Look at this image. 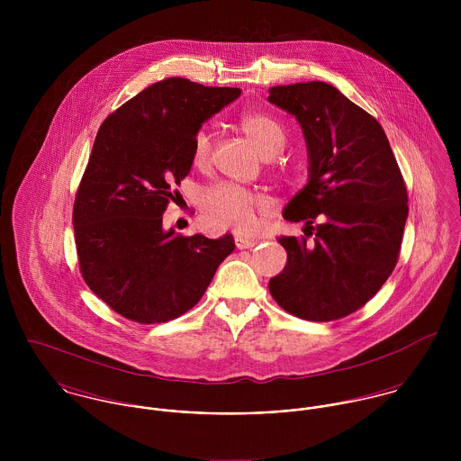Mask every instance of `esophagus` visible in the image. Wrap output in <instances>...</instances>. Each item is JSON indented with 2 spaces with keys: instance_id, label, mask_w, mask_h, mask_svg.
Returning <instances> with one entry per match:
<instances>
[{
  "instance_id": "1",
  "label": "esophagus",
  "mask_w": 461,
  "mask_h": 461,
  "mask_svg": "<svg viewBox=\"0 0 461 461\" xmlns=\"http://www.w3.org/2000/svg\"><path fill=\"white\" fill-rule=\"evenodd\" d=\"M234 243L240 250H247V249H254L258 245V240H249V238H241V236H236L234 238Z\"/></svg>"
}]
</instances>
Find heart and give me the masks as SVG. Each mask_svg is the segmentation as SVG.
I'll list each match as a JSON object with an SVG mask.
<instances>
[{
  "label": "heart",
  "mask_w": 461,
  "mask_h": 461,
  "mask_svg": "<svg viewBox=\"0 0 461 461\" xmlns=\"http://www.w3.org/2000/svg\"><path fill=\"white\" fill-rule=\"evenodd\" d=\"M264 156H275L285 145V130L267 113L250 112L240 121ZM214 138L207 128H200L192 141V161L195 167H207L212 156ZM271 209V200L234 183H216L203 190L200 198L202 220L209 229L250 232L258 225V214Z\"/></svg>",
  "instance_id": "obj_1"
}]
</instances>
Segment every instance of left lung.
I'll return each instance as SVG.
<instances>
[{"label":"left lung","mask_w":461,"mask_h":461,"mask_svg":"<svg viewBox=\"0 0 461 461\" xmlns=\"http://www.w3.org/2000/svg\"><path fill=\"white\" fill-rule=\"evenodd\" d=\"M267 101L296 117L311 163L309 183L284 209L287 221H305V236L278 238L287 263L267 287L285 312L335 321L364 307L394 271L408 216L404 179L380 122L335 86H273Z\"/></svg>","instance_id":"left-lung-1"}]
</instances>
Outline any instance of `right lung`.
Wrapping results in <instances>:
<instances>
[{"mask_svg":"<svg viewBox=\"0 0 461 461\" xmlns=\"http://www.w3.org/2000/svg\"><path fill=\"white\" fill-rule=\"evenodd\" d=\"M240 94L167 77L101 124L74 198V241L83 280L122 318L152 325L183 316L232 254V234L165 230L163 212L192 170L202 122Z\"/></svg>","mask_w":461,"mask_h":461,"instance_id":"1","label":"right lung"}]
</instances>
